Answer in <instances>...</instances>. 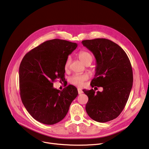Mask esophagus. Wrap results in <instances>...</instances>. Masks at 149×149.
<instances>
[{
  "label": "esophagus",
  "instance_id": "esophagus-1",
  "mask_svg": "<svg viewBox=\"0 0 149 149\" xmlns=\"http://www.w3.org/2000/svg\"><path fill=\"white\" fill-rule=\"evenodd\" d=\"M78 90V94H81L83 92H82V90L81 89V88H78L77 89Z\"/></svg>",
  "mask_w": 149,
  "mask_h": 149
}]
</instances>
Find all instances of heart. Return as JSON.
I'll use <instances>...</instances> for the list:
<instances>
[{"instance_id":"heart-1","label":"heart","mask_w":149,"mask_h":149,"mask_svg":"<svg viewBox=\"0 0 149 149\" xmlns=\"http://www.w3.org/2000/svg\"><path fill=\"white\" fill-rule=\"evenodd\" d=\"M78 58L79 60L84 65H90L93 62V57L92 55L88 51H82L78 54ZM71 57L68 56L65 63V68L67 70L71 63ZM88 79V77L86 74H75L69 78V82L74 86L78 87H82L84 81Z\"/></svg>"}]
</instances>
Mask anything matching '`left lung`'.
Instances as JSON below:
<instances>
[{"label":"left lung","mask_w":149,"mask_h":149,"mask_svg":"<svg viewBox=\"0 0 149 149\" xmlns=\"http://www.w3.org/2000/svg\"><path fill=\"white\" fill-rule=\"evenodd\" d=\"M82 44L96 59L95 74L91 86L103 88L101 92L82 90L88 97L86 111L96 121H111L123 110L132 88L133 75L130 59L119 45L107 39L84 40Z\"/></svg>","instance_id":"1"}]
</instances>
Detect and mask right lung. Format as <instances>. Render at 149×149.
<instances>
[{
    "label": "right lung",
    "instance_id": "add662e5",
    "mask_svg": "<svg viewBox=\"0 0 149 149\" xmlns=\"http://www.w3.org/2000/svg\"><path fill=\"white\" fill-rule=\"evenodd\" d=\"M74 42L54 39L28 52L19 66V88L22 103L38 121L52 125L67 115L78 91L72 85L62 91L53 87L56 79H65V63L76 49Z\"/></svg>",
    "mask_w": 149,
    "mask_h": 149
}]
</instances>
